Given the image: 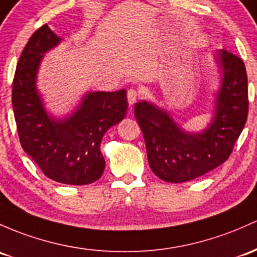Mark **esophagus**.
I'll return each instance as SVG.
<instances>
[{"mask_svg": "<svg viewBox=\"0 0 257 257\" xmlns=\"http://www.w3.org/2000/svg\"><path fill=\"white\" fill-rule=\"evenodd\" d=\"M140 96V93L137 92L136 89H134V88H131V89L127 90V101L130 104V106L134 105L135 103L137 101V99H139Z\"/></svg>", "mask_w": 257, "mask_h": 257, "instance_id": "34e87169", "label": "esophagus"}]
</instances>
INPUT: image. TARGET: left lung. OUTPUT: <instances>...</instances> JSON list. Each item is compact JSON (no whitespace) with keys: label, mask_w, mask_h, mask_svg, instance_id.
<instances>
[{"label":"left lung","mask_w":257,"mask_h":257,"mask_svg":"<svg viewBox=\"0 0 257 257\" xmlns=\"http://www.w3.org/2000/svg\"><path fill=\"white\" fill-rule=\"evenodd\" d=\"M217 63L223 72L216 112L208 128L189 134L167 111L147 101L135 104V116L145 137L152 172L168 183H185L223 164L239 139L249 112L247 76L242 60L219 50Z\"/></svg>","instance_id":"left-lung-1"}]
</instances>
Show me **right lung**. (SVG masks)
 <instances>
[{"label":"right lung","instance_id":"obj_1","mask_svg":"<svg viewBox=\"0 0 257 257\" xmlns=\"http://www.w3.org/2000/svg\"><path fill=\"white\" fill-rule=\"evenodd\" d=\"M48 24L29 38L17 63L12 105L21 145L44 175L68 185H87L104 173L100 152L104 134L127 112L125 89L90 92L68 118L49 117L35 88L43 55L60 43Z\"/></svg>","mask_w":257,"mask_h":257}]
</instances>
